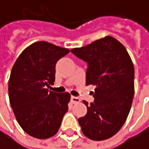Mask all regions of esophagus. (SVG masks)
<instances>
[{
    "label": "esophagus",
    "instance_id": "1",
    "mask_svg": "<svg viewBox=\"0 0 149 149\" xmlns=\"http://www.w3.org/2000/svg\"><path fill=\"white\" fill-rule=\"evenodd\" d=\"M70 100H71V103L72 104H77V103H79L80 102V98L78 96H73L71 95L70 96Z\"/></svg>",
    "mask_w": 149,
    "mask_h": 149
}]
</instances>
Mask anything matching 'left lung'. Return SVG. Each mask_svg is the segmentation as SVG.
<instances>
[{"mask_svg":"<svg viewBox=\"0 0 149 149\" xmlns=\"http://www.w3.org/2000/svg\"><path fill=\"white\" fill-rule=\"evenodd\" d=\"M71 53L88 63L87 86H95L94 102L83 101L88 113L78 121L83 134L93 140L115 135L124 124L134 95V67L118 40L105 36Z\"/></svg>","mask_w":149,"mask_h":149,"instance_id":"obj_1","label":"left lung"}]
</instances>
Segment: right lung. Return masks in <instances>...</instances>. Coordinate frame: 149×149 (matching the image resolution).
Instances as JSON below:
<instances>
[{
	"mask_svg": "<svg viewBox=\"0 0 149 149\" xmlns=\"http://www.w3.org/2000/svg\"><path fill=\"white\" fill-rule=\"evenodd\" d=\"M69 53V49L36 42L23 51L12 67L10 103L20 127L34 138L55 135L68 112L70 95L48 88L55 80L56 62Z\"/></svg>",
	"mask_w": 149,
	"mask_h": 149,
	"instance_id": "right-lung-1",
	"label": "right lung"
}]
</instances>
